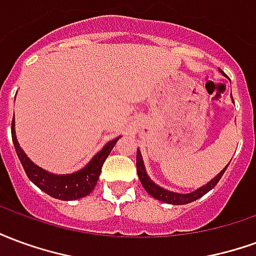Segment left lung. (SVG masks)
I'll list each match as a JSON object with an SVG mask.
<instances>
[{"mask_svg":"<svg viewBox=\"0 0 256 256\" xmlns=\"http://www.w3.org/2000/svg\"><path fill=\"white\" fill-rule=\"evenodd\" d=\"M225 167L222 172L214 178V180H211L207 185H204L202 188H198V190H194V192L186 193V194H181V193H174V192H168L166 189L160 188V186H158L156 184H154L150 180V177L146 176V172H145V167H144V162H142V158H141V152L137 150V174H138V178L141 184H142V186L146 192L150 193L152 198H158V200H160V202H164V203L168 204H188L192 203L194 200H198L202 196H204L206 193L210 192L211 189L214 188L216 184L220 182V180L224 176V172H226Z\"/></svg>","mask_w":256,"mask_h":256,"instance_id":"left-lung-1","label":"left lung"}]
</instances>
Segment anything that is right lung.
<instances>
[{
    "label": "right lung",
    "mask_w": 256,
    "mask_h": 256,
    "mask_svg": "<svg viewBox=\"0 0 256 256\" xmlns=\"http://www.w3.org/2000/svg\"><path fill=\"white\" fill-rule=\"evenodd\" d=\"M119 137L110 141L97 155L89 162V164L68 176H54L50 172L42 170L41 167L36 166L26 156V154L19 146V142L14 136V120H12V141H14V150L19 156L22 166L24 168L27 177L30 178L32 182L36 184L38 188L48 193L49 196L60 200H75L88 196L93 189L96 188V184L98 181L101 174V167L102 163L110 155V152L116 144Z\"/></svg>",
    "instance_id": "1"
}]
</instances>
